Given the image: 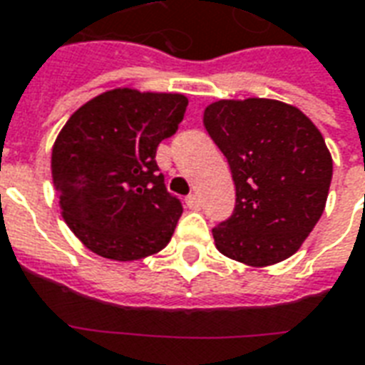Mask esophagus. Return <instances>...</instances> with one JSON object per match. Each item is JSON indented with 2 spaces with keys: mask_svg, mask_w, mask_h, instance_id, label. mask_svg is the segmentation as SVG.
<instances>
[{
  "mask_svg": "<svg viewBox=\"0 0 365 365\" xmlns=\"http://www.w3.org/2000/svg\"><path fill=\"white\" fill-rule=\"evenodd\" d=\"M185 203H187V207L193 210L201 209V199H199V195H195V193H193V195L185 197Z\"/></svg>",
  "mask_w": 365,
  "mask_h": 365,
  "instance_id": "esophagus-1",
  "label": "esophagus"
}]
</instances>
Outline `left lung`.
<instances>
[{
  "mask_svg": "<svg viewBox=\"0 0 365 365\" xmlns=\"http://www.w3.org/2000/svg\"><path fill=\"white\" fill-rule=\"evenodd\" d=\"M205 129L228 158L236 209L212 228L217 250L250 267L284 261L323 215L333 158L302 110L271 98L218 100Z\"/></svg>",
  "mask_w": 365,
  "mask_h": 365,
  "instance_id": "obj_1",
  "label": "left lung"
}]
</instances>
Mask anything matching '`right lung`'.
Here are the masks:
<instances>
[{"instance_id":"1","label":"right lung","mask_w":365,"mask_h":365,"mask_svg":"<svg viewBox=\"0 0 365 365\" xmlns=\"http://www.w3.org/2000/svg\"><path fill=\"white\" fill-rule=\"evenodd\" d=\"M180 93L114 88L73 112L52 148L61 217L100 255L137 261L172 240L182 217L156 166V148L183 120Z\"/></svg>"}]
</instances>
